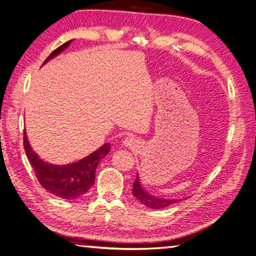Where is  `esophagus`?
I'll list each match as a JSON object with an SVG mask.
<instances>
[{"label":"esophagus","mask_w":256,"mask_h":256,"mask_svg":"<svg viewBox=\"0 0 256 256\" xmlns=\"http://www.w3.org/2000/svg\"><path fill=\"white\" fill-rule=\"evenodd\" d=\"M136 144V140L133 138H126L123 140V145L126 147H133Z\"/></svg>","instance_id":"obj_1"}]
</instances>
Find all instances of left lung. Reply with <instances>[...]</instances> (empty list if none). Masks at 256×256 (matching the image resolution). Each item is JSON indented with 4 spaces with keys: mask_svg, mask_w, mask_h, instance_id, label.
I'll return each mask as SVG.
<instances>
[{
    "mask_svg": "<svg viewBox=\"0 0 256 256\" xmlns=\"http://www.w3.org/2000/svg\"><path fill=\"white\" fill-rule=\"evenodd\" d=\"M133 195L138 198L142 205L147 206L148 208L152 210H162L164 207H168L174 203H178L180 200H166L156 198V196L150 195L142 188L138 174L136 176V179L133 183Z\"/></svg>",
    "mask_w": 256,
    "mask_h": 256,
    "instance_id": "left-lung-1",
    "label": "left lung"
}]
</instances>
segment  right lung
Listing matches in <instances>:
<instances>
[{"instance_id": "1", "label": "right lung", "mask_w": 256, "mask_h": 256, "mask_svg": "<svg viewBox=\"0 0 256 256\" xmlns=\"http://www.w3.org/2000/svg\"><path fill=\"white\" fill-rule=\"evenodd\" d=\"M72 41L73 40H70L58 46L46 58L44 64L49 61L50 58L60 54ZM24 148H25L27 158L32 166L36 176H37L41 186L58 198L64 200H76L82 198L92 186L97 166L100 160H102L109 154L110 144L106 142L104 145L101 146L96 152H92L89 156L76 162L64 166L51 164L40 159L37 154L32 150V146L29 145L26 130H24Z\"/></svg>"}]
</instances>
